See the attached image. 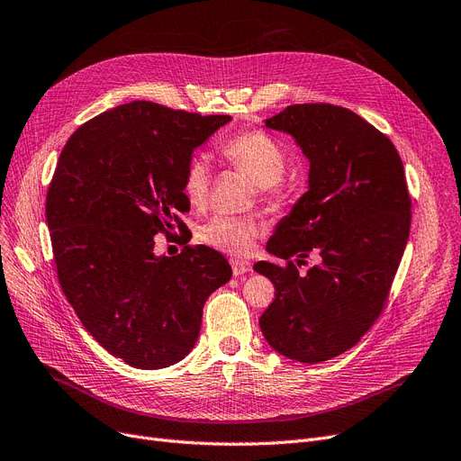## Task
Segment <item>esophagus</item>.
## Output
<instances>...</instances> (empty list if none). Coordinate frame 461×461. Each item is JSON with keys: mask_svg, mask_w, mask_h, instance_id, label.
I'll use <instances>...</instances> for the list:
<instances>
[{"mask_svg": "<svg viewBox=\"0 0 461 461\" xmlns=\"http://www.w3.org/2000/svg\"><path fill=\"white\" fill-rule=\"evenodd\" d=\"M230 265H232V274L236 276H244V274H248V272H251V263H248V261H242V259H232L230 261Z\"/></svg>", "mask_w": 461, "mask_h": 461, "instance_id": "34e87169", "label": "esophagus"}]
</instances>
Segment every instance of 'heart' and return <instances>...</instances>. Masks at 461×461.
Masks as SVG:
<instances>
[{
    "label": "heart",
    "instance_id": "obj_1",
    "mask_svg": "<svg viewBox=\"0 0 461 461\" xmlns=\"http://www.w3.org/2000/svg\"><path fill=\"white\" fill-rule=\"evenodd\" d=\"M221 157L232 167L244 170L265 189L272 206H282L287 198L284 172L287 157L284 147L263 131L238 134L219 147ZM212 167L204 155H194L183 174V194L193 208H202L210 196ZM263 234V225L253 217L213 215L198 230L202 244L230 255H248L253 242Z\"/></svg>",
    "mask_w": 461,
    "mask_h": 461
}]
</instances>
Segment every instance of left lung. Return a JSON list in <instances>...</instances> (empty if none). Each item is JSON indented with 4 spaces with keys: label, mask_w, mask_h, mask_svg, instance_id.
Instances as JSON below:
<instances>
[{
    "label": "left lung",
    "mask_w": 461,
    "mask_h": 461,
    "mask_svg": "<svg viewBox=\"0 0 461 461\" xmlns=\"http://www.w3.org/2000/svg\"><path fill=\"white\" fill-rule=\"evenodd\" d=\"M265 124L294 138L310 172L267 244L287 265H255L276 287L259 325L278 354L321 363L356 346L388 301L411 232L407 179L392 140L346 107L294 104ZM310 254L319 263L299 275Z\"/></svg>",
    "instance_id": "left-lung-1"
}]
</instances>
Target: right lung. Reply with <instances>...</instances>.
<instances>
[{"label": "right lung", "instance_id": "obj_1", "mask_svg": "<svg viewBox=\"0 0 461 461\" xmlns=\"http://www.w3.org/2000/svg\"><path fill=\"white\" fill-rule=\"evenodd\" d=\"M229 121L140 100L81 124L60 153L45 204L60 287L95 340L136 369L185 357L206 299L232 276L206 246L153 251L191 208L193 151Z\"/></svg>", "mask_w": 461, "mask_h": 461}]
</instances>
